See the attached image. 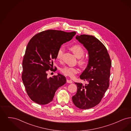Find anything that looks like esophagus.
I'll return each instance as SVG.
<instances>
[{
    "instance_id": "34e87169",
    "label": "esophagus",
    "mask_w": 131,
    "mask_h": 131,
    "mask_svg": "<svg viewBox=\"0 0 131 131\" xmlns=\"http://www.w3.org/2000/svg\"><path fill=\"white\" fill-rule=\"evenodd\" d=\"M67 82L68 83H72L73 82V81H72V80H71L67 79Z\"/></svg>"
}]
</instances>
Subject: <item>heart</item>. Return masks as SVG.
<instances>
[{"label":"heart","mask_w":131,"mask_h":131,"mask_svg":"<svg viewBox=\"0 0 131 131\" xmlns=\"http://www.w3.org/2000/svg\"><path fill=\"white\" fill-rule=\"evenodd\" d=\"M70 49L73 51V52L74 53V54L77 58H80L84 55V50L80 45H76L73 46L71 47ZM64 51V48L62 46L60 47L58 49L57 51L56 56V58L58 60H61L62 59ZM86 63L87 62L86 59L84 58H81L79 61V63L81 66H84L86 64ZM60 71L64 75L69 77L70 78H74L75 74H76L78 72V69L77 68L68 66H65L61 68Z\"/></svg>","instance_id":"1"}]
</instances>
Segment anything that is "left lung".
Here are the masks:
<instances>
[{"label":"left lung","instance_id":"left-lung-1","mask_svg":"<svg viewBox=\"0 0 131 131\" xmlns=\"http://www.w3.org/2000/svg\"><path fill=\"white\" fill-rule=\"evenodd\" d=\"M79 41L88 50L89 60L87 67L80 75V79L87 81L83 85L75 82L77 92L72 97L75 106L86 110L100 103L109 86L111 60L105 46L92 35H77Z\"/></svg>","mask_w":131,"mask_h":131}]
</instances>
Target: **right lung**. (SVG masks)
<instances>
[{"label": "right lung", "mask_w": 131, "mask_h": 131, "mask_svg": "<svg viewBox=\"0 0 131 131\" xmlns=\"http://www.w3.org/2000/svg\"><path fill=\"white\" fill-rule=\"evenodd\" d=\"M75 34L47 30L36 34L28 42L23 61L22 80L26 93L33 102L40 105L50 103L57 89L66 83V78L61 74L48 78L47 73L53 70V60L56 59L58 49ZM56 70L55 67L53 71Z\"/></svg>", "instance_id": "1"}]
</instances>
